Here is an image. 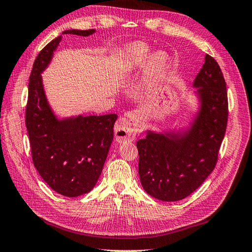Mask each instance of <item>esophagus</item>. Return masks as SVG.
<instances>
[{
    "label": "esophagus",
    "instance_id": "1",
    "mask_svg": "<svg viewBox=\"0 0 252 252\" xmlns=\"http://www.w3.org/2000/svg\"><path fill=\"white\" fill-rule=\"evenodd\" d=\"M136 133L137 130L132 121L126 119V117H120L116 121L114 126V136L116 141H132L136 138Z\"/></svg>",
    "mask_w": 252,
    "mask_h": 252
}]
</instances>
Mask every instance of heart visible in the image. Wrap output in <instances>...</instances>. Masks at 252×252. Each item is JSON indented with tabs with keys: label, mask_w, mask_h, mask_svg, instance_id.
<instances>
[{
	"label": "heart",
	"mask_w": 252,
	"mask_h": 252,
	"mask_svg": "<svg viewBox=\"0 0 252 252\" xmlns=\"http://www.w3.org/2000/svg\"><path fill=\"white\" fill-rule=\"evenodd\" d=\"M149 56L148 45L143 43L130 44L123 50L121 68L123 71H130L140 69L148 63V82L149 87L152 88L166 75L169 68V60L163 53H156L150 59Z\"/></svg>",
	"instance_id": "b5f03b06"
}]
</instances>
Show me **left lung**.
<instances>
[{
    "label": "left lung",
    "mask_w": 252,
    "mask_h": 252,
    "mask_svg": "<svg viewBox=\"0 0 252 252\" xmlns=\"http://www.w3.org/2000/svg\"><path fill=\"white\" fill-rule=\"evenodd\" d=\"M200 110L183 133L148 131L137 142L139 177L144 191L165 202L189 196L206 180L218 161L228 115L224 76L215 58L206 55L194 81Z\"/></svg>",
    "instance_id": "left-lung-1"
}]
</instances>
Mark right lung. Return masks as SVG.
Masks as SVG:
<instances>
[{
	"instance_id": "right-lung-1",
	"label": "right lung",
	"mask_w": 252,
	"mask_h": 252,
	"mask_svg": "<svg viewBox=\"0 0 252 252\" xmlns=\"http://www.w3.org/2000/svg\"><path fill=\"white\" fill-rule=\"evenodd\" d=\"M89 30H66L63 34L88 36ZM61 41L56 37L33 63L26 107L33 165L48 186L63 196L76 197L94 187L113 140L116 114L77 116L59 121L50 110L41 73Z\"/></svg>"
}]
</instances>
